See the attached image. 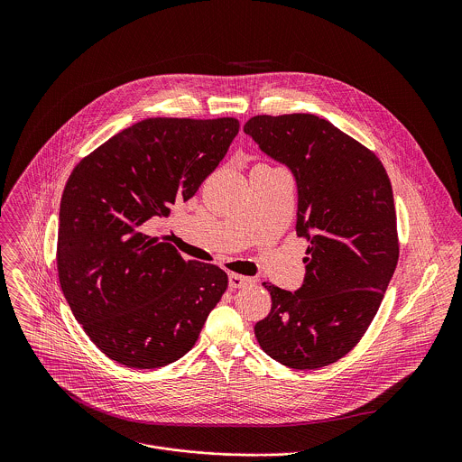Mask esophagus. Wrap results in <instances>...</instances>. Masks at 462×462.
<instances>
[{
  "label": "esophagus",
  "mask_w": 462,
  "mask_h": 462,
  "mask_svg": "<svg viewBox=\"0 0 462 462\" xmlns=\"http://www.w3.org/2000/svg\"><path fill=\"white\" fill-rule=\"evenodd\" d=\"M251 282H253L251 277H245V275H240V273H235V272L229 273V286L231 288H242V286L251 284Z\"/></svg>",
  "instance_id": "obj_1"
}]
</instances>
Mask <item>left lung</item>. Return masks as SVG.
Returning <instances> with one entry per match:
<instances>
[{
  "label": "left lung",
  "instance_id": "left-lung-1",
  "mask_svg": "<svg viewBox=\"0 0 462 462\" xmlns=\"http://www.w3.org/2000/svg\"><path fill=\"white\" fill-rule=\"evenodd\" d=\"M244 132L295 176L297 235L310 240L295 293L268 282L272 308L254 326L277 363L315 370L346 356L379 311L400 244L393 190L377 154L311 114L256 116Z\"/></svg>",
  "mask_w": 462,
  "mask_h": 462
}]
</instances>
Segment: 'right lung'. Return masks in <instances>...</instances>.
<instances>
[{
  "mask_svg": "<svg viewBox=\"0 0 462 462\" xmlns=\"http://www.w3.org/2000/svg\"><path fill=\"white\" fill-rule=\"evenodd\" d=\"M238 130L235 117H151L72 169L60 200L59 279L74 319L112 361L142 370L178 361L226 291L222 268L185 262L145 229L198 192Z\"/></svg>",
  "mask_w": 462,
  "mask_h": 462,
  "instance_id": "add662e5",
  "label": "right lung"
}]
</instances>
